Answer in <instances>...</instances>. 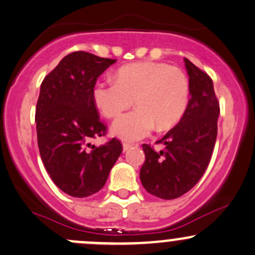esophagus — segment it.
Instances as JSON below:
<instances>
[{
	"label": "esophagus",
	"instance_id": "34e87169",
	"mask_svg": "<svg viewBox=\"0 0 255 255\" xmlns=\"http://www.w3.org/2000/svg\"><path fill=\"white\" fill-rule=\"evenodd\" d=\"M122 146H123V151H125V152H126V151L129 150L130 147L133 146V145H132V144H129V142H123Z\"/></svg>",
	"mask_w": 255,
	"mask_h": 255
}]
</instances>
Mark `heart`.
Returning <instances> with one entry per match:
<instances>
[{
    "label": "heart",
    "mask_w": 255,
    "mask_h": 255,
    "mask_svg": "<svg viewBox=\"0 0 255 255\" xmlns=\"http://www.w3.org/2000/svg\"><path fill=\"white\" fill-rule=\"evenodd\" d=\"M190 85L183 70L157 61H141L123 66L116 81L98 82L93 99L109 119L119 116L135 99L136 108L122 115L111 132L123 140L135 141L155 129L173 127L189 104Z\"/></svg>",
    "instance_id": "b5f03b06"
}]
</instances>
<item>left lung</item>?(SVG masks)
<instances>
[{
	"instance_id": "8db88e82",
	"label": "left lung",
	"mask_w": 255,
	"mask_h": 255,
	"mask_svg": "<svg viewBox=\"0 0 255 255\" xmlns=\"http://www.w3.org/2000/svg\"><path fill=\"white\" fill-rule=\"evenodd\" d=\"M189 75L190 99L183 117L161 140L164 150L142 145L145 162L140 180L147 192L163 200L178 198L198 183L211 161L218 133L219 103L213 81L184 59Z\"/></svg>"
}]
</instances>
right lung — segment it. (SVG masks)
Listing matches in <instances>:
<instances>
[{
	"mask_svg": "<svg viewBox=\"0 0 255 255\" xmlns=\"http://www.w3.org/2000/svg\"><path fill=\"white\" fill-rule=\"evenodd\" d=\"M114 63L81 50L70 53L41 85L35 116L40 155L55 185L72 197L99 191L122 152L121 141L115 138L87 150L91 139L106 133L93 89Z\"/></svg>",
	"mask_w": 255,
	"mask_h": 255,
	"instance_id": "right-lung-1",
	"label": "right lung"
}]
</instances>
